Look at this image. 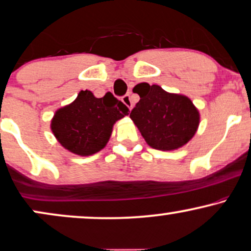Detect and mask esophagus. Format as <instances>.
<instances>
[{
	"instance_id": "34e87169",
	"label": "esophagus",
	"mask_w": 251,
	"mask_h": 251,
	"mask_svg": "<svg viewBox=\"0 0 251 251\" xmlns=\"http://www.w3.org/2000/svg\"><path fill=\"white\" fill-rule=\"evenodd\" d=\"M122 100H123V103L128 107L129 110L132 109V100H131V96H129V95H125V96H123Z\"/></svg>"
}]
</instances>
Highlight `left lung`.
<instances>
[{"mask_svg":"<svg viewBox=\"0 0 251 251\" xmlns=\"http://www.w3.org/2000/svg\"><path fill=\"white\" fill-rule=\"evenodd\" d=\"M133 91L140 100L129 117L151 147L174 151L191 140L199 125V112L190 98L167 93L156 84L140 83Z\"/></svg>","mask_w":251,"mask_h":251,"instance_id":"8db88e82","label":"left lung"}]
</instances>
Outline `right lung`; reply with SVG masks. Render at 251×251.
Returning <instances> with one entry per match:
<instances>
[{"label": "right lung", "instance_id": "obj_1", "mask_svg": "<svg viewBox=\"0 0 251 251\" xmlns=\"http://www.w3.org/2000/svg\"><path fill=\"white\" fill-rule=\"evenodd\" d=\"M128 112V107L111 93L96 98L91 91L82 90L74 102L56 111L50 128L66 149L88 156L105 147L113 124Z\"/></svg>", "mask_w": 251, "mask_h": 251}]
</instances>
